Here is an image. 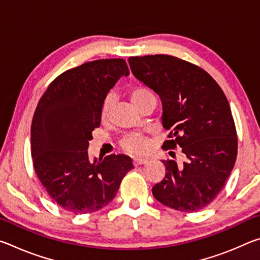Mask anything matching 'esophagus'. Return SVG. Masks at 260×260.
Masks as SVG:
<instances>
[{
	"instance_id": "obj_1",
	"label": "esophagus",
	"mask_w": 260,
	"mask_h": 260,
	"mask_svg": "<svg viewBox=\"0 0 260 260\" xmlns=\"http://www.w3.org/2000/svg\"><path fill=\"white\" fill-rule=\"evenodd\" d=\"M133 162H134L135 166L143 165V164H146V162H148V159H147V158H139V157H135L134 159H133Z\"/></svg>"
}]
</instances>
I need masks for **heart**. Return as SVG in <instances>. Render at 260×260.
<instances>
[{"mask_svg": "<svg viewBox=\"0 0 260 260\" xmlns=\"http://www.w3.org/2000/svg\"><path fill=\"white\" fill-rule=\"evenodd\" d=\"M152 93L147 88H134L131 91V100L132 102L134 103V105L138 104L140 101H142L144 98L151 95ZM114 99L113 95H108L107 99L104 100L103 107H102V111H101V118H102V121H108L110 114H111L112 108L114 105ZM121 147L125 149L126 151L132 152V153H144L148 151L149 149V140L146 138L144 135L141 134H131L127 135L124 138V140L121 141Z\"/></svg>", "mask_w": 260, "mask_h": 260, "instance_id": "heart-1", "label": "heart"}]
</instances>
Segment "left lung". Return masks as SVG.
Wrapping results in <instances>:
<instances>
[{
    "mask_svg": "<svg viewBox=\"0 0 260 260\" xmlns=\"http://www.w3.org/2000/svg\"><path fill=\"white\" fill-rule=\"evenodd\" d=\"M134 77L158 94L161 122L170 134L162 148H181L184 161L162 160L165 178L152 195L182 212L205 208L221 191L234 167L237 138L230 103L204 70L169 55L129 57Z\"/></svg>",
    "mask_w": 260,
    "mask_h": 260,
    "instance_id": "8db88e82",
    "label": "left lung"
}]
</instances>
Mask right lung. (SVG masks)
I'll return each mask as SVG.
<instances>
[{
  "instance_id": "right-lung-1",
  "label": "right lung",
  "mask_w": 260,
  "mask_h": 260,
  "mask_svg": "<svg viewBox=\"0 0 260 260\" xmlns=\"http://www.w3.org/2000/svg\"><path fill=\"white\" fill-rule=\"evenodd\" d=\"M127 76L124 59L88 61L57 77L39 101L30 127L33 165L61 209L82 214L104 208L134 167L128 156L90 160L87 151L105 98Z\"/></svg>"
}]
</instances>
